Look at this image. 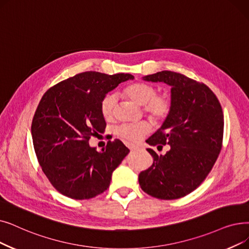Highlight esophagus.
<instances>
[{
	"mask_svg": "<svg viewBox=\"0 0 249 249\" xmlns=\"http://www.w3.org/2000/svg\"><path fill=\"white\" fill-rule=\"evenodd\" d=\"M127 146H128V148L130 149V150H134V149L138 148V146H137V145H135V144H132V143H127Z\"/></svg>",
	"mask_w": 249,
	"mask_h": 249,
	"instance_id": "1",
	"label": "esophagus"
}]
</instances>
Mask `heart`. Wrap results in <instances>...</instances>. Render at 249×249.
<instances>
[{
  "instance_id": "b5f03b06",
  "label": "heart",
  "mask_w": 249,
  "mask_h": 249,
  "mask_svg": "<svg viewBox=\"0 0 249 249\" xmlns=\"http://www.w3.org/2000/svg\"><path fill=\"white\" fill-rule=\"evenodd\" d=\"M127 98L139 106H143L144 113L155 122L164 121L171 112V101L166 95H157L153 85L144 82H135L124 89ZM117 104L115 93L106 94L101 102V113L107 121L113 119ZM150 126L147 122L121 124L115 128V134L128 142H138L143 134L148 133Z\"/></svg>"
}]
</instances>
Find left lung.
<instances>
[{"label": "left lung", "mask_w": 249, "mask_h": 249, "mask_svg": "<svg viewBox=\"0 0 249 249\" xmlns=\"http://www.w3.org/2000/svg\"><path fill=\"white\" fill-rule=\"evenodd\" d=\"M171 86V112L146 142L169 144L165 155L147 148L154 164L138 176L142 189L160 199H177L196 189L208 176L222 148L224 115L217 96L185 75L160 71L142 77Z\"/></svg>", "instance_id": "1"}]
</instances>
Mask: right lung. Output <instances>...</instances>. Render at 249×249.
Segmentation results:
<instances>
[{
    "mask_svg": "<svg viewBox=\"0 0 249 249\" xmlns=\"http://www.w3.org/2000/svg\"><path fill=\"white\" fill-rule=\"evenodd\" d=\"M133 79L131 74L88 71L53 86L41 98L31 124L32 142L42 172L63 196L89 199L109 188L129 149L115 139L101 153L89 140L106 128L104 96Z\"/></svg>",
    "mask_w": 249,
    "mask_h": 249,
    "instance_id": "obj_1",
    "label": "right lung"
}]
</instances>
